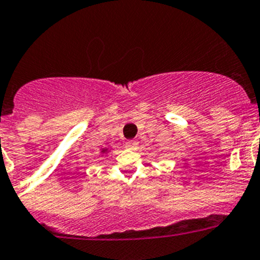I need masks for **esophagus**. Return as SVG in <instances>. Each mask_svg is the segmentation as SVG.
Wrapping results in <instances>:
<instances>
[{"instance_id": "1", "label": "esophagus", "mask_w": 260, "mask_h": 260, "mask_svg": "<svg viewBox=\"0 0 260 260\" xmlns=\"http://www.w3.org/2000/svg\"><path fill=\"white\" fill-rule=\"evenodd\" d=\"M138 143H140V142H138L137 140H131V141H128L127 145H125V146H127L128 148H132V150H135V148L138 146Z\"/></svg>"}]
</instances>
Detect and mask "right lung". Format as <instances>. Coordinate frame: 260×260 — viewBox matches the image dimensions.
Returning <instances> with one entry per match:
<instances>
[{
	"mask_svg": "<svg viewBox=\"0 0 260 260\" xmlns=\"http://www.w3.org/2000/svg\"><path fill=\"white\" fill-rule=\"evenodd\" d=\"M108 150H109V148H107V147L102 148V153H105V152H108Z\"/></svg>",
	"mask_w": 260,
	"mask_h": 260,
	"instance_id": "right-lung-1",
	"label": "right lung"
}]
</instances>
